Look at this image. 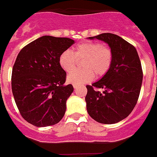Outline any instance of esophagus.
I'll use <instances>...</instances> for the list:
<instances>
[{
  "instance_id": "obj_1",
  "label": "esophagus",
  "mask_w": 157,
  "mask_h": 157,
  "mask_svg": "<svg viewBox=\"0 0 157 157\" xmlns=\"http://www.w3.org/2000/svg\"><path fill=\"white\" fill-rule=\"evenodd\" d=\"M73 87H74L75 89H76V88H77V87H78V86L76 85V84H73Z\"/></svg>"
}]
</instances>
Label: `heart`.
I'll use <instances>...</instances> for the list:
<instances>
[{
	"label": "heart",
	"mask_w": 157,
	"mask_h": 157,
	"mask_svg": "<svg viewBox=\"0 0 157 157\" xmlns=\"http://www.w3.org/2000/svg\"><path fill=\"white\" fill-rule=\"evenodd\" d=\"M83 59L82 66L84 68L72 72L78 59ZM113 54L109 46L96 41H85L74 48V52L65 50L59 56V63L66 72H72L67 76V81L79 85L88 82L94 78L106 75L112 63Z\"/></svg>",
	"instance_id": "heart-1"
}]
</instances>
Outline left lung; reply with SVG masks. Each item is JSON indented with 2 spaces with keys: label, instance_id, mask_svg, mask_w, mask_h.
I'll use <instances>...</instances> for the list:
<instances>
[{
  "label": "left lung",
  "instance_id": "obj_1",
  "mask_svg": "<svg viewBox=\"0 0 157 157\" xmlns=\"http://www.w3.org/2000/svg\"><path fill=\"white\" fill-rule=\"evenodd\" d=\"M89 38L107 43L113 59L106 75L86 86L87 112L98 123H116L127 118L138 102L143 78L139 56L135 47L116 34L104 33Z\"/></svg>",
  "mask_w": 157,
  "mask_h": 157
}]
</instances>
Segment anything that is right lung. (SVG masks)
Returning a JSON list of instances; mask_svg holds the SVG:
<instances>
[{
    "mask_svg": "<svg viewBox=\"0 0 157 157\" xmlns=\"http://www.w3.org/2000/svg\"><path fill=\"white\" fill-rule=\"evenodd\" d=\"M75 43L68 37L42 36L23 47L12 73V90L23 118L37 127L62 120L74 88L64 85L67 74L59 56Z\"/></svg>",
    "mask_w": 157,
    "mask_h": 157,
    "instance_id": "add662e5",
    "label": "right lung"
}]
</instances>
